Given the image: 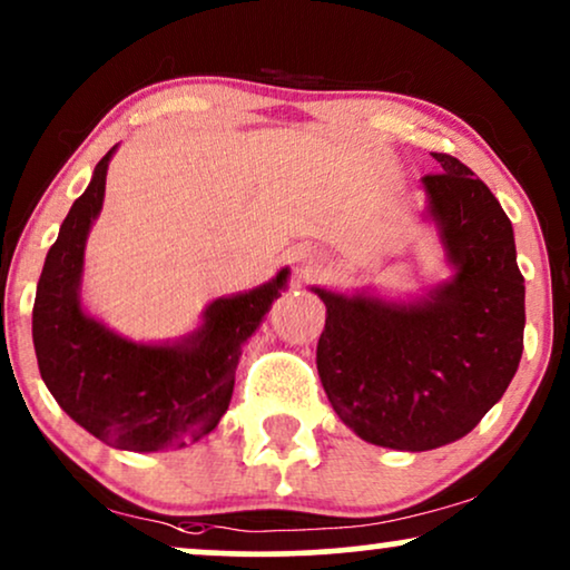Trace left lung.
I'll use <instances>...</instances> for the list:
<instances>
[{
	"label": "left lung",
	"mask_w": 570,
	"mask_h": 570,
	"mask_svg": "<svg viewBox=\"0 0 570 570\" xmlns=\"http://www.w3.org/2000/svg\"><path fill=\"white\" fill-rule=\"evenodd\" d=\"M424 177L455 279L424 303L316 291L327 322L316 368L332 409L361 440L434 450L469 434L500 401L523 353V275L498 198L450 154Z\"/></svg>",
	"instance_id": "obj_1"
}]
</instances>
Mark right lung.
Wrapping results in <instances>:
<instances>
[{
	"label": "right lung",
	"instance_id": "1",
	"mask_svg": "<svg viewBox=\"0 0 570 570\" xmlns=\"http://www.w3.org/2000/svg\"><path fill=\"white\" fill-rule=\"evenodd\" d=\"M109 149L76 198L43 262L33 301L41 380L72 421L120 450H165L202 440L233 397L243 340L279 298L287 269L256 291L219 298L180 345H136L88 320L78 301L86 235L105 202Z\"/></svg>",
	"mask_w": 570,
	"mask_h": 570
}]
</instances>
